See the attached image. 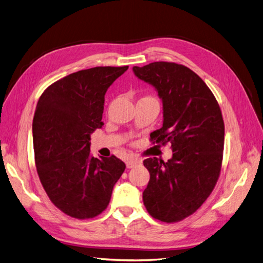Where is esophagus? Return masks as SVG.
<instances>
[{
    "instance_id": "esophagus-1",
    "label": "esophagus",
    "mask_w": 263,
    "mask_h": 263,
    "mask_svg": "<svg viewBox=\"0 0 263 263\" xmlns=\"http://www.w3.org/2000/svg\"><path fill=\"white\" fill-rule=\"evenodd\" d=\"M140 163H141V160H140L139 158H130V159H128V160L126 161V165H127V168H128V169L134 168V166H136V165H138Z\"/></svg>"
}]
</instances>
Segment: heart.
<instances>
[{
	"label": "heart",
	"instance_id": "heart-1",
	"mask_svg": "<svg viewBox=\"0 0 263 263\" xmlns=\"http://www.w3.org/2000/svg\"><path fill=\"white\" fill-rule=\"evenodd\" d=\"M142 99H154V98H151V97H145V98H142Z\"/></svg>",
	"mask_w": 263,
	"mask_h": 263
}]
</instances>
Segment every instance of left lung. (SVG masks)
Wrapping results in <instances>:
<instances>
[{
	"mask_svg": "<svg viewBox=\"0 0 263 263\" xmlns=\"http://www.w3.org/2000/svg\"><path fill=\"white\" fill-rule=\"evenodd\" d=\"M135 74L153 84L163 103V124L150 135L153 144H171L166 162L148 158L150 173L142 200L148 213L177 222L201 208L219 178L225 125L216 98L192 70L176 62L157 61L134 67Z\"/></svg>",
	"mask_w": 263,
	"mask_h": 263,
	"instance_id": "obj_1",
	"label": "left lung"
}]
</instances>
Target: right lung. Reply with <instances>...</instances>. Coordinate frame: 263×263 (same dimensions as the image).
Instances as JSON below:
<instances>
[{"instance_id": "1", "label": "right lung", "mask_w": 263, "mask_h": 263, "mask_svg": "<svg viewBox=\"0 0 263 263\" xmlns=\"http://www.w3.org/2000/svg\"><path fill=\"white\" fill-rule=\"evenodd\" d=\"M128 66L71 73L43 92L33 121L35 163L51 203L78 219L104 212L126 164L114 155H91L90 136L102 122L104 95Z\"/></svg>"}]
</instances>
